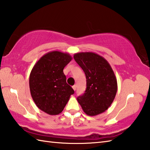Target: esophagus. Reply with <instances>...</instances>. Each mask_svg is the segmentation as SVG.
<instances>
[{"mask_svg": "<svg viewBox=\"0 0 150 150\" xmlns=\"http://www.w3.org/2000/svg\"><path fill=\"white\" fill-rule=\"evenodd\" d=\"M72 88H73V90L75 91V90H76V89H77V86H76V85L73 86Z\"/></svg>", "mask_w": 150, "mask_h": 150, "instance_id": "esophagus-1", "label": "esophagus"}]
</instances>
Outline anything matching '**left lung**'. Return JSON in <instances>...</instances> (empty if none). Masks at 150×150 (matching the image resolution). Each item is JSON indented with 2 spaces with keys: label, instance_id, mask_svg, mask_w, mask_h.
<instances>
[{
  "label": "left lung",
  "instance_id": "8db88e82",
  "mask_svg": "<svg viewBox=\"0 0 150 150\" xmlns=\"http://www.w3.org/2000/svg\"><path fill=\"white\" fill-rule=\"evenodd\" d=\"M86 78L85 93L77 97L84 112L95 116L104 112L112 104L117 91L115 75L107 60L93 52L74 54Z\"/></svg>",
  "mask_w": 150,
  "mask_h": 150
}]
</instances>
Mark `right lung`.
Masks as SVG:
<instances>
[{"instance_id": "obj_1", "label": "right lung", "mask_w": 150, "mask_h": 150, "mask_svg": "<svg viewBox=\"0 0 150 150\" xmlns=\"http://www.w3.org/2000/svg\"><path fill=\"white\" fill-rule=\"evenodd\" d=\"M71 59L68 53L52 51L41 57L31 69L29 79L31 97L40 110L51 115L61 113L74 93L63 72Z\"/></svg>"}]
</instances>
